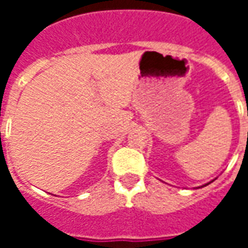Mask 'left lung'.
<instances>
[{"instance_id": "1", "label": "left lung", "mask_w": 248, "mask_h": 248, "mask_svg": "<svg viewBox=\"0 0 248 248\" xmlns=\"http://www.w3.org/2000/svg\"><path fill=\"white\" fill-rule=\"evenodd\" d=\"M207 185H208V183H207ZM207 185H204V186H207Z\"/></svg>"}]
</instances>
